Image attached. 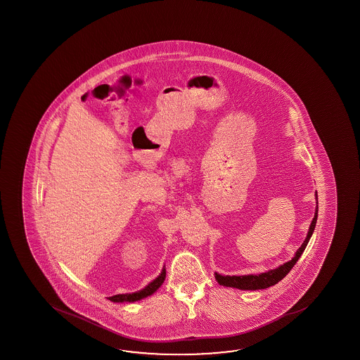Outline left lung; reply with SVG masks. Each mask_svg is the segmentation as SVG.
<instances>
[{
  "mask_svg": "<svg viewBox=\"0 0 360 360\" xmlns=\"http://www.w3.org/2000/svg\"><path fill=\"white\" fill-rule=\"evenodd\" d=\"M318 198V195H316ZM318 210L319 207L316 205V210H315V216L312 218L310 229L307 232V238L304 243L301 245V248L296 251L294 259L283 264V265L277 267L275 270H270V271L262 272L259 275H245V276H222L219 274H216V280H217L219 285H224L227 288H236L240 290H261L267 289L272 285L278 283L280 280H283V277L286 276L291 269L294 267L295 264L297 262V259H300L301 254L304 252V250L307 248V242L311 237L312 232L315 230V224H316V219H318Z\"/></svg>",
  "mask_w": 360,
  "mask_h": 360,
  "instance_id": "1",
  "label": "left lung"
}]
</instances>
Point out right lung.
<instances>
[{
  "label": "right lung",
  "instance_id": "right-lung-1",
  "mask_svg": "<svg viewBox=\"0 0 360 360\" xmlns=\"http://www.w3.org/2000/svg\"><path fill=\"white\" fill-rule=\"evenodd\" d=\"M165 278V269H163V271L160 272V276L157 277L155 280H153L152 283L148 285L147 288L138 291V292H133V294H120L114 295L110 296L109 300L114 301V302H124V301H128V302H133V301L141 300L147 297L149 295L153 294L157 290L160 289V285L163 283Z\"/></svg>",
  "mask_w": 360,
  "mask_h": 360
}]
</instances>
